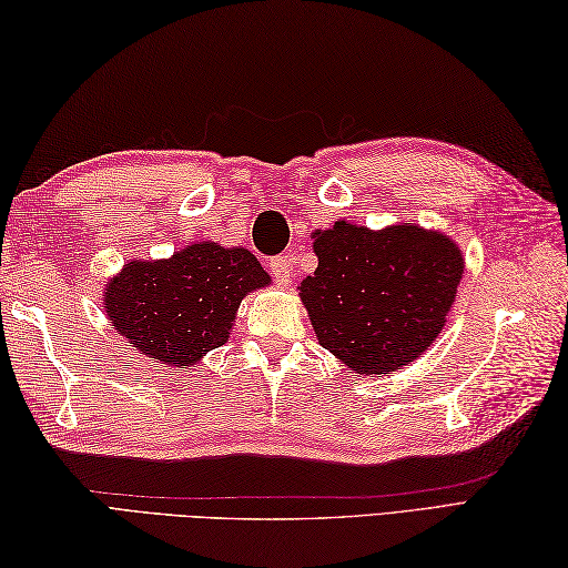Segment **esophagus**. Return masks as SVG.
<instances>
[{
	"label": "esophagus",
	"instance_id": "34e87169",
	"mask_svg": "<svg viewBox=\"0 0 568 568\" xmlns=\"http://www.w3.org/2000/svg\"><path fill=\"white\" fill-rule=\"evenodd\" d=\"M293 263H295V258L291 256V253H285V256L271 258L268 271H271L273 281H275L277 285H287V283L293 281Z\"/></svg>",
	"mask_w": 568,
	"mask_h": 568
}]
</instances>
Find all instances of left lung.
I'll return each instance as SVG.
<instances>
[{
  "instance_id": "8db88e82",
  "label": "left lung",
  "mask_w": 568,
  "mask_h": 568,
  "mask_svg": "<svg viewBox=\"0 0 568 568\" xmlns=\"http://www.w3.org/2000/svg\"><path fill=\"white\" fill-rule=\"evenodd\" d=\"M317 271L300 300L320 344L366 376L397 371L437 342L464 275L449 236L417 224L381 232L344 220L315 234Z\"/></svg>"
}]
</instances>
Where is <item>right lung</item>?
<instances>
[{
	"mask_svg": "<svg viewBox=\"0 0 568 568\" xmlns=\"http://www.w3.org/2000/svg\"><path fill=\"white\" fill-rule=\"evenodd\" d=\"M265 285L251 251L197 241L171 258L129 261L106 283L104 310L143 356L185 368L226 344L241 300Z\"/></svg>",
	"mask_w": 568,
	"mask_h": 568,
	"instance_id": "1",
	"label": "right lung"
}]
</instances>
